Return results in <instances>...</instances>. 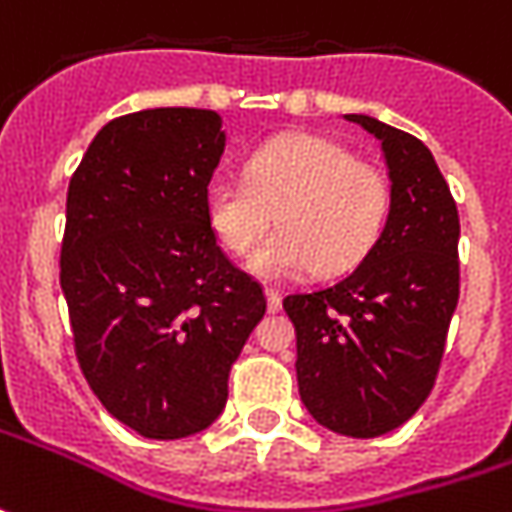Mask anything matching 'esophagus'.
I'll list each match as a JSON object with an SVG mask.
<instances>
[{
    "label": "esophagus",
    "mask_w": 512,
    "mask_h": 512,
    "mask_svg": "<svg viewBox=\"0 0 512 512\" xmlns=\"http://www.w3.org/2000/svg\"><path fill=\"white\" fill-rule=\"evenodd\" d=\"M266 303H269V311L280 309V303H283L280 291H277V289H266Z\"/></svg>",
    "instance_id": "esophagus-1"
}]
</instances>
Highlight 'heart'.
<instances>
[{
	"mask_svg": "<svg viewBox=\"0 0 512 512\" xmlns=\"http://www.w3.org/2000/svg\"><path fill=\"white\" fill-rule=\"evenodd\" d=\"M388 181L326 138L283 135L249 158L246 181L218 178L206 189V221L232 255L252 252L277 217L281 229L249 257L263 280L317 266L340 274L377 243L388 215Z\"/></svg>",
	"mask_w": 512,
	"mask_h": 512,
	"instance_id": "heart-1",
	"label": "heart"
}]
</instances>
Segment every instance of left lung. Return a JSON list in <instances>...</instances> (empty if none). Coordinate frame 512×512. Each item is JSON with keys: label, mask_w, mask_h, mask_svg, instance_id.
<instances>
[{"label": "left lung", "mask_w": 512, "mask_h": 512, "mask_svg": "<svg viewBox=\"0 0 512 512\" xmlns=\"http://www.w3.org/2000/svg\"><path fill=\"white\" fill-rule=\"evenodd\" d=\"M382 144L388 218L340 283L289 294L300 399L323 428L371 439L428 399L459 303V212L431 150L371 115H345Z\"/></svg>", "instance_id": "left-lung-1"}]
</instances>
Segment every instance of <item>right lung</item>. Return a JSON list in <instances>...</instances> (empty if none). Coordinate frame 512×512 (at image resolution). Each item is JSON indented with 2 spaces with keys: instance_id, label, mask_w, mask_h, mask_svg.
Returning <instances> with one entry per match:
<instances>
[{
  "instance_id": "1",
  "label": "right lung",
  "mask_w": 512,
  "mask_h": 512,
  "mask_svg": "<svg viewBox=\"0 0 512 512\" xmlns=\"http://www.w3.org/2000/svg\"><path fill=\"white\" fill-rule=\"evenodd\" d=\"M226 150L215 110L158 107L104 124L67 189L62 291L81 371L147 439L206 431L266 314L206 221Z\"/></svg>"
}]
</instances>
